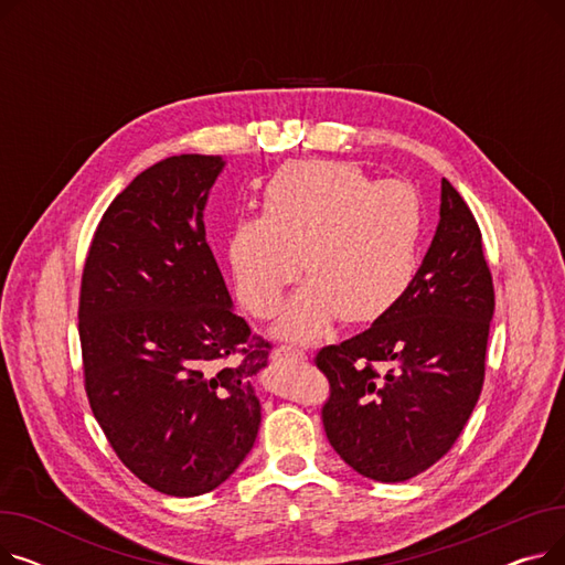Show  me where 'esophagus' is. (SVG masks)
Masks as SVG:
<instances>
[{"label": "esophagus", "mask_w": 565, "mask_h": 565, "mask_svg": "<svg viewBox=\"0 0 565 565\" xmlns=\"http://www.w3.org/2000/svg\"><path fill=\"white\" fill-rule=\"evenodd\" d=\"M275 360H279V362H302V360H307V352L300 350L298 345H279L275 350Z\"/></svg>", "instance_id": "34e87169"}]
</instances>
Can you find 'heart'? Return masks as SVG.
<instances>
[{
	"label": "heart",
	"mask_w": 565,
	"mask_h": 565,
	"mask_svg": "<svg viewBox=\"0 0 565 565\" xmlns=\"http://www.w3.org/2000/svg\"><path fill=\"white\" fill-rule=\"evenodd\" d=\"M424 228V201L407 181H375L341 160L288 162L265 183L260 217L231 231L235 292L254 318H273L302 270L307 286L279 322L284 337L318 339L337 316L371 324L409 290Z\"/></svg>",
	"instance_id": "b5f03b06"
}]
</instances>
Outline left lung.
Instances as JSON below:
<instances>
[{
	"label": "left lung",
	"instance_id": "8db88e82",
	"mask_svg": "<svg viewBox=\"0 0 565 565\" xmlns=\"http://www.w3.org/2000/svg\"><path fill=\"white\" fill-rule=\"evenodd\" d=\"M481 228L441 178L439 224L405 298L369 330L324 345L322 426L362 477L407 481L447 456L477 405L494 313Z\"/></svg>",
	"mask_w": 565,
	"mask_h": 565
}]
</instances>
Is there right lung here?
Masks as SVG:
<instances>
[{
    "label": "right lung",
    "mask_w": 565,
    "mask_h": 565,
    "mask_svg": "<svg viewBox=\"0 0 565 565\" xmlns=\"http://www.w3.org/2000/svg\"><path fill=\"white\" fill-rule=\"evenodd\" d=\"M224 162L173 156L105 211L79 286L84 390L114 454L171 497L222 486L252 451L273 345L231 309L203 207Z\"/></svg>",
    "instance_id": "add662e5"
}]
</instances>
